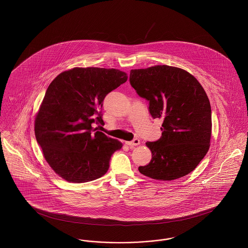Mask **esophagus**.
<instances>
[{
    "instance_id": "34e87169",
    "label": "esophagus",
    "mask_w": 248,
    "mask_h": 248,
    "mask_svg": "<svg viewBox=\"0 0 248 248\" xmlns=\"http://www.w3.org/2000/svg\"><path fill=\"white\" fill-rule=\"evenodd\" d=\"M140 140L139 139H135V140H133L132 141L125 142V144H126V145H128L130 148H134L135 146L140 145Z\"/></svg>"
}]
</instances>
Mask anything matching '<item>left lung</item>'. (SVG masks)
Instances as JSON below:
<instances>
[{"label":"left lung","instance_id":"1","mask_svg":"<svg viewBox=\"0 0 248 248\" xmlns=\"http://www.w3.org/2000/svg\"><path fill=\"white\" fill-rule=\"evenodd\" d=\"M129 81L149 101L152 117L164 120L162 137L146 143L152 160L140 172L158 180L187 176L210 146L211 106L202 86L188 71L167 65L131 70Z\"/></svg>","mask_w":248,"mask_h":248}]
</instances>
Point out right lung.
<instances>
[{
  "mask_svg": "<svg viewBox=\"0 0 248 248\" xmlns=\"http://www.w3.org/2000/svg\"><path fill=\"white\" fill-rule=\"evenodd\" d=\"M127 81L124 71L103 68H74L49 84L35 119L36 140L51 168L73 183L104 176L111 155L123 144L93 129L104 124L103 100Z\"/></svg>",
  "mask_w": 248,
  "mask_h": 248,
  "instance_id": "right-lung-1",
  "label": "right lung"
}]
</instances>
